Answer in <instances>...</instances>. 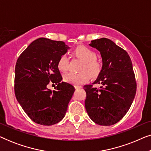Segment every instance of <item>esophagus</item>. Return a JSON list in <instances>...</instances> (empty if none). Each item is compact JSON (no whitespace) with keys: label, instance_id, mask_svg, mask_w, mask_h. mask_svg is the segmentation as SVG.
<instances>
[{"label":"esophagus","instance_id":"34e87169","mask_svg":"<svg viewBox=\"0 0 151 151\" xmlns=\"http://www.w3.org/2000/svg\"><path fill=\"white\" fill-rule=\"evenodd\" d=\"M74 87L76 88H82V86H80V85H75L74 86Z\"/></svg>","mask_w":151,"mask_h":151}]
</instances>
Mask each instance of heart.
Segmentation results:
<instances>
[{"label":"heart","instance_id":"obj_1","mask_svg":"<svg viewBox=\"0 0 151 151\" xmlns=\"http://www.w3.org/2000/svg\"><path fill=\"white\" fill-rule=\"evenodd\" d=\"M78 58L83 61L80 73H67L63 76L64 81L72 84H82L88 82L91 77H98L102 69V63L97 59V54L93 49L86 46H79L73 51ZM69 60L66 55H61L58 62L60 71H67L69 69Z\"/></svg>","mask_w":151,"mask_h":151}]
</instances>
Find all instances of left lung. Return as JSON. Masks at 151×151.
<instances>
[{
  "label": "left lung",
  "instance_id": "8db88e82",
  "mask_svg": "<svg viewBox=\"0 0 151 151\" xmlns=\"http://www.w3.org/2000/svg\"><path fill=\"white\" fill-rule=\"evenodd\" d=\"M91 47L98 49L102 59V69L92 84L84 85L85 108L95 123L115 124L129 110L137 89L133 65L128 53L108 38L92 40Z\"/></svg>",
  "mask_w": 151,
  "mask_h": 151
}]
</instances>
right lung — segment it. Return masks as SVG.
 I'll list each match as a JSON object with an SVG mask.
<instances>
[{
  "label": "right lung",
  "instance_id": "obj_1",
  "mask_svg": "<svg viewBox=\"0 0 151 151\" xmlns=\"http://www.w3.org/2000/svg\"><path fill=\"white\" fill-rule=\"evenodd\" d=\"M69 48L63 41L40 38L29 45L16 62V98L29 117L39 124L51 126L60 122L75 91L71 84L61 82L58 67L59 58ZM49 83L57 84L55 90L48 89Z\"/></svg>",
  "mask_w": 151,
  "mask_h": 151
}]
</instances>
